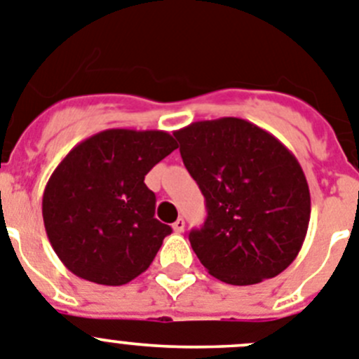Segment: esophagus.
Returning a JSON list of instances; mask_svg holds the SVG:
<instances>
[{
    "label": "esophagus",
    "instance_id": "obj_1",
    "mask_svg": "<svg viewBox=\"0 0 359 359\" xmlns=\"http://www.w3.org/2000/svg\"><path fill=\"white\" fill-rule=\"evenodd\" d=\"M172 227H173V231H175V232H184V227H186V222H184L182 218H179L175 222V224L172 225Z\"/></svg>",
    "mask_w": 359,
    "mask_h": 359
}]
</instances>
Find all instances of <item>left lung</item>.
I'll list each match as a JSON object with an SVG mask.
<instances>
[{"label": "left lung", "mask_w": 359, "mask_h": 359, "mask_svg": "<svg viewBox=\"0 0 359 359\" xmlns=\"http://www.w3.org/2000/svg\"><path fill=\"white\" fill-rule=\"evenodd\" d=\"M208 218L189 243L216 279L234 286L279 276L304 243L308 180L276 135L241 118L195 121L173 132Z\"/></svg>", "instance_id": "obj_1"}]
</instances>
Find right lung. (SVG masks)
Segmentation results:
<instances>
[{
  "mask_svg": "<svg viewBox=\"0 0 359 359\" xmlns=\"http://www.w3.org/2000/svg\"><path fill=\"white\" fill-rule=\"evenodd\" d=\"M177 147L164 130L109 128L60 161L44 187L43 219L69 272L121 286L150 266L172 227L154 216L144 175Z\"/></svg>",
  "mask_w": 359,
  "mask_h": 359,
  "instance_id": "1",
  "label": "right lung"
}]
</instances>
